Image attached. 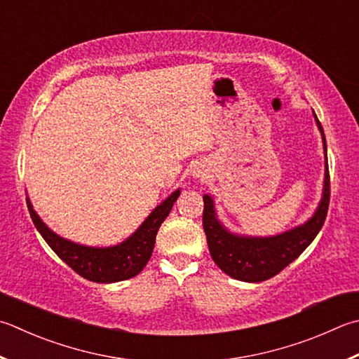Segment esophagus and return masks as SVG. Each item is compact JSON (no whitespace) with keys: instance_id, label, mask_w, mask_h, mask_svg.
Wrapping results in <instances>:
<instances>
[{"instance_id":"1","label":"esophagus","mask_w":359,"mask_h":359,"mask_svg":"<svg viewBox=\"0 0 359 359\" xmlns=\"http://www.w3.org/2000/svg\"><path fill=\"white\" fill-rule=\"evenodd\" d=\"M192 177L194 178H205L206 177V173L201 170V168H198V167H195L194 170H192Z\"/></svg>"}]
</instances>
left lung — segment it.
Returning a JSON list of instances; mask_svg holds the SVG:
<instances>
[{"label": "left lung", "instance_id": "1", "mask_svg": "<svg viewBox=\"0 0 359 359\" xmlns=\"http://www.w3.org/2000/svg\"><path fill=\"white\" fill-rule=\"evenodd\" d=\"M314 118L320 131L323 153H325V178H323L319 205L305 223L275 236L238 234L229 231L220 222L211 195H203V201H205L203 228L206 233L209 252H211L212 261L231 278L247 283H259L272 278L299 258L322 229L330 203V173L325 134L316 114Z\"/></svg>", "mask_w": 359, "mask_h": 359}]
</instances>
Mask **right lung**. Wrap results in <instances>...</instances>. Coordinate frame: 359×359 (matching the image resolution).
Masks as SVG:
<instances>
[{"label":"right lung","mask_w":359,"mask_h":359,"mask_svg":"<svg viewBox=\"0 0 359 359\" xmlns=\"http://www.w3.org/2000/svg\"><path fill=\"white\" fill-rule=\"evenodd\" d=\"M180 194L181 189L173 191L161 205L153 209L130 238L111 247H89L62 238L46 226V223L39 217L29 197H26V203H28L31 219L37 231L67 266H70L74 272L89 281L117 283L136 276L150 261L158 229L170 214L173 203L177 201Z\"/></svg>","instance_id":"add662e5"}]
</instances>
